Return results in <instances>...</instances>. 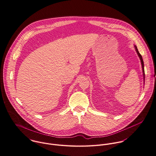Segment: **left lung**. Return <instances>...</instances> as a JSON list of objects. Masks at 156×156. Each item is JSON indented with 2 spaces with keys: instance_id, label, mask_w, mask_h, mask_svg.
Returning a JSON list of instances; mask_svg holds the SVG:
<instances>
[{
  "instance_id": "left-lung-1",
  "label": "left lung",
  "mask_w": 156,
  "mask_h": 156,
  "mask_svg": "<svg viewBox=\"0 0 156 156\" xmlns=\"http://www.w3.org/2000/svg\"><path fill=\"white\" fill-rule=\"evenodd\" d=\"M134 48H135V50H136V52H137V55H138V56H139V58H140V62H141L142 68V72H143V76H144V83L145 84V70H144V61H143V59H142V55L140 54V53L139 52L138 49H137V47H136V45H134Z\"/></svg>"
}]
</instances>
